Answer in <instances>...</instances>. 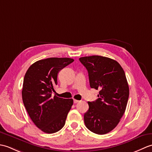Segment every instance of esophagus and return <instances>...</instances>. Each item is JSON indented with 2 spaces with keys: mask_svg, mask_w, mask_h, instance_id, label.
Masks as SVG:
<instances>
[{
  "mask_svg": "<svg viewBox=\"0 0 152 152\" xmlns=\"http://www.w3.org/2000/svg\"><path fill=\"white\" fill-rule=\"evenodd\" d=\"M80 102V101H78V100H76V99H74V103H78V102Z\"/></svg>",
  "mask_w": 152,
  "mask_h": 152,
  "instance_id": "esophagus-1",
  "label": "esophagus"
}]
</instances>
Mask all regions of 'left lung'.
I'll return each instance as SVG.
<instances>
[{
  "label": "left lung",
  "mask_w": 152,
  "mask_h": 152,
  "mask_svg": "<svg viewBox=\"0 0 152 152\" xmlns=\"http://www.w3.org/2000/svg\"><path fill=\"white\" fill-rule=\"evenodd\" d=\"M88 70L90 87L99 90L98 99L88 102L84 123L89 131L104 134L119 124L127 106L129 89L124 69L110 58L93 56L80 57Z\"/></svg>",
  "instance_id": "8db88e82"
}]
</instances>
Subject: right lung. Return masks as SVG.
Listing matches in <instances>:
<instances>
[{"mask_svg":"<svg viewBox=\"0 0 152 152\" xmlns=\"http://www.w3.org/2000/svg\"><path fill=\"white\" fill-rule=\"evenodd\" d=\"M73 61L66 57L48 58L33 63L25 73L23 102L31 120L46 133H56L64 127L73 104L72 99L51 96L58 73Z\"/></svg>","mask_w":152,"mask_h":152,"instance_id":"add662e5","label":"right lung"}]
</instances>
